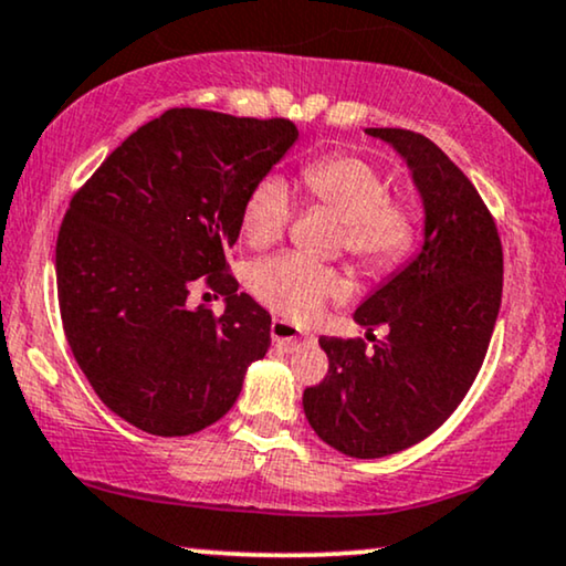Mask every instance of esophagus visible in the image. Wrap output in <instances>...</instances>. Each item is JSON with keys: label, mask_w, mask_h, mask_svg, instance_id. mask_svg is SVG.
<instances>
[{"label": "esophagus", "mask_w": 566, "mask_h": 566, "mask_svg": "<svg viewBox=\"0 0 566 566\" xmlns=\"http://www.w3.org/2000/svg\"><path fill=\"white\" fill-rule=\"evenodd\" d=\"M271 339H274V345L279 349H284V353H295L307 342V336L300 334V328L295 324H290V321H279L274 318V324H271Z\"/></svg>", "instance_id": "esophagus-1"}]
</instances>
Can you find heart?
Returning <instances> with one entry per match:
<instances>
[{
	"label": "heart",
	"instance_id": "1",
	"mask_svg": "<svg viewBox=\"0 0 566 566\" xmlns=\"http://www.w3.org/2000/svg\"><path fill=\"white\" fill-rule=\"evenodd\" d=\"M303 182L313 200L345 221V250L357 266L381 274L405 259L415 238L412 217L402 203L389 200L384 177L368 161L324 156L303 169ZM292 209L295 200L284 177H261L242 206V234L255 248L271 245L287 230ZM250 290L279 316L311 321L328 300L347 295V282L324 263L284 253L253 269Z\"/></svg>",
	"mask_w": 566,
	"mask_h": 566
}]
</instances>
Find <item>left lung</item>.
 I'll return each instance as SVG.
<instances>
[{"label": "left lung", "mask_w": 566, "mask_h": 566, "mask_svg": "<svg viewBox=\"0 0 566 566\" xmlns=\"http://www.w3.org/2000/svg\"><path fill=\"white\" fill-rule=\"evenodd\" d=\"M402 156L423 200V245L357 305L360 339L321 336L328 374L303 395L307 423L336 452L378 460L431 436L483 366L502 305V240L462 169L426 135L368 127Z\"/></svg>", "instance_id": "obj_1"}]
</instances>
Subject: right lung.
<instances>
[{
  "label": "right lung",
  "instance_id": "obj_1",
  "mask_svg": "<svg viewBox=\"0 0 566 566\" xmlns=\"http://www.w3.org/2000/svg\"><path fill=\"white\" fill-rule=\"evenodd\" d=\"M290 119L169 109L114 148L56 238L70 349L98 399L154 436H190L238 402L271 316L227 274L253 185L295 146ZM200 275L226 313L187 305Z\"/></svg>",
  "mask_w": 566,
  "mask_h": 566
}]
</instances>
